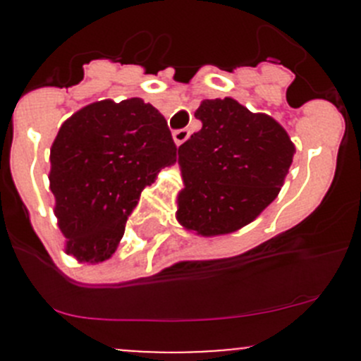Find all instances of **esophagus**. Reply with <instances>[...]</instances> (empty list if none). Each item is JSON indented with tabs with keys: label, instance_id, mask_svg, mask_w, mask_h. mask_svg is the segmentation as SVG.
<instances>
[{
	"label": "esophagus",
	"instance_id": "1",
	"mask_svg": "<svg viewBox=\"0 0 361 361\" xmlns=\"http://www.w3.org/2000/svg\"><path fill=\"white\" fill-rule=\"evenodd\" d=\"M188 136H190V130L188 129H178L173 133V140L176 145L185 143V141L188 140Z\"/></svg>",
	"mask_w": 361,
	"mask_h": 361
}]
</instances>
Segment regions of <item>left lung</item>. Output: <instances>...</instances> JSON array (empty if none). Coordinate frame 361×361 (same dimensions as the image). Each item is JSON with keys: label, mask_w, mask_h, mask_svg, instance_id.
I'll return each mask as SVG.
<instances>
[{"label": "left lung", "mask_w": 361, "mask_h": 361, "mask_svg": "<svg viewBox=\"0 0 361 361\" xmlns=\"http://www.w3.org/2000/svg\"><path fill=\"white\" fill-rule=\"evenodd\" d=\"M195 116L202 129L178 148L185 188L176 218L206 238L228 234L278 197L295 147L272 116L232 97L202 101Z\"/></svg>", "instance_id": "left-lung-1"}]
</instances>
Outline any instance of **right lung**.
<instances>
[{
  "label": "right lung",
  "mask_w": 361,
  "mask_h": 361,
  "mask_svg": "<svg viewBox=\"0 0 361 361\" xmlns=\"http://www.w3.org/2000/svg\"><path fill=\"white\" fill-rule=\"evenodd\" d=\"M166 118L140 97L89 104L61 126L50 148L54 213L78 262L108 260L145 187L176 162Z\"/></svg>",
  "instance_id": "right-lung-1"
}]
</instances>
